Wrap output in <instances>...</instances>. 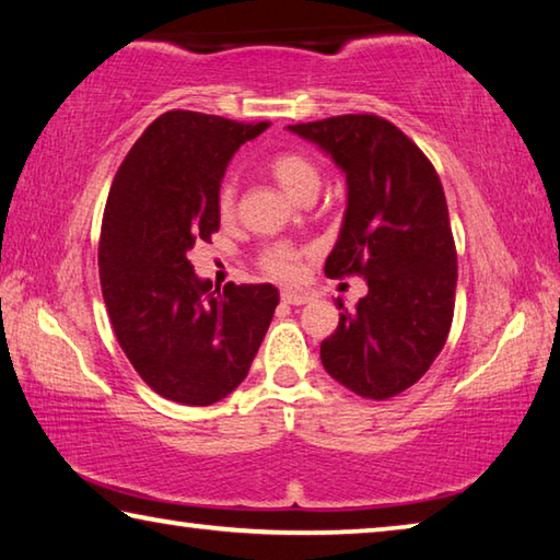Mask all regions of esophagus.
<instances>
[{
    "label": "esophagus",
    "mask_w": 560,
    "mask_h": 560,
    "mask_svg": "<svg viewBox=\"0 0 560 560\" xmlns=\"http://www.w3.org/2000/svg\"><path fill=\"white\" fill-rule=\"evenodd\" d=\"M281 301L291 303V306H301V303H308L311 296H308V293H303V291H283Z\"/></svg>",
    "instance_id": "1"
}]
</instances>
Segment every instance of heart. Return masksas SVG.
<instances>
[{
	"mask_svg": "<svg viewBox=\"0 0 560 560\" xmlns=\"http://www.w3.org/2000/svg\"><path fill=\"white\" fill-rule=\"evenodd\" d=\"M271 175L277 177V183L287 189L289 195L303 200V197L316 195L320 185V167L314 158L303 150H281V153L269 160ZM217 210H220L222 220H232L236 212V179L234 175H224L220 187H217ZM301 246L289 242H273L267 244L259 252V269L269 273L277 281H293L301 273V259H303Z\"/></svg>",
	"mask_w": 560,
	"mask_h": 560,
	"instance_id": "heart-1",
	"label": "heart"
}]
</instances>
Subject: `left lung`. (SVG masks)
<instances>
[{"mask_svg":"<svg viewBox=\"0 0 560 560\" xmlns=\"http://www.w3.org/2000/svg\"><path fill=\"white\" fill-rule=\"evenodd\" d=\"M336 160L348 207L326 277H363L368 293L320 343V363L368 400H387L430 371L447 343L457 249L430 158L375 113L289 126Z\"/></svg>","mask_w":560,"mask_h":560,"instance_id":"1","label":"left lung"}]
</instances>
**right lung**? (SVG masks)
Segmentation results:
<instances>
[{
    "label": "right lung",
    "mask_w": 560,
    "mask_h": 560,
    "mask_svg": "<svg viewBox=\"0 0 560 560\" xmlns=\"http://www.w3.org/2000/svg\"><path fill=\"white\" fill-rule=\"evenodd\" d=\"M267 128L167 110L113 177L98 242L103 301L136 373L179 405H212L244 381L279 303L271 283L212 291L187 259L220 230L226 163Z\"/></svg>",
    "instance_id": "add662e5"
}]
</instances>
